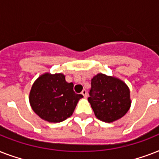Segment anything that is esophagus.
Listing matches in <instances>:
<instances>
[{"mask_svg": "<svg viewBox=\"0 0 159 159\" xmlns=\"http://www.w3.org/2000/svg\"><path fill=\"white\" fill-rule=\"evenodd\" d=\"M82 95L85 97V98H86V97H87V91H86V90H83V91L82 92Z\"/></svg>", "mask_w": 159, "mask_h": 159, "instance_id": "esophagus-1", "label": "esophagus"}]
</instances>
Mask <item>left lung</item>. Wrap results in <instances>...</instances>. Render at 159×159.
<instances>
[{
    "label": "left lung",
    "instance_id": "1",
    "mask_svg": "<svg viewBox=\"0 0 159 159\" xmlns=\"http://www.w3.org/2000/svg\"><path fill=\"white\" fill-rule=\"evenodd\" d=\"M88 102L100 120L111 123L122 118L130 108L128 86L116 77L98 73L92 77Z\"/></svg>",
    "mask_w": 159,
    "mask_h": 159
}]
</instances>
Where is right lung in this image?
<instances>
[{
  "instance_id": "1",
  "label": "right lung",
  "mask_w": 159,
  "mask_h": 159,
  "mask_svg": "<svg viewBox=\"0 0 159 159\" xmlns=\"http://www.w3.org/2000/svg\"><path fill=\"white\" fill-rule=\"evenodd\" d=\"M73 92V83L66 82L62 73L45 72L35 80L30 92V104L43 120L58 123L72 116L82 98Z\"/></svg>"
}]
</instances>
